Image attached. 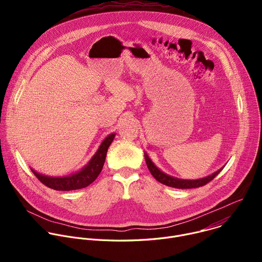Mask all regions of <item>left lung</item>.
<instances>
[{
    "label": "left lung",
    "mask_w": 262,
    "mask_h": 262,
    "mask_svg": "<svg viewBox=\"0 0 262 262\" xmlns=\"http://www.w3.org/2000/svg\"><path fill=\"white\" fill-rule=\"evenodd\" d=\"M145 161H146L149 171H150L152 176L159 182H161L165 185H168V186H172V188H176V189H194V188H199V186H203L206 183H208L209 181H211L223 169L222 168V169L217 170L216 172L212 173L211 175L206 176L204 178H200V179H196V180H188V179H179V178H176V177H173V176H170V175L164 173L151 162V160L149 159L147 154H145Z\"/></svg>",
    "instance_id": "8db88e82"
}]
</instances>
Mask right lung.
Here are the masks:
<instances>
[{"label":"right lung","instance_id":"right-lung-1","mask_svg":"<svg viewBox=\"0 0 262 262\" xmlns=\"http://www.w3.org/2000/svg\"><path fill=\"white\" fill-rule=\"evenodd\" d=\"M114 138H115V134L108 135L102 141L99 148L97 149L96 154L92 157L89 163L82 170L73 174H70L68 176L51 177V176H47L36 172L33 169L31 170L34 173V175L50 189H53L56 191H72V190L84 189L89 184H91L101 172L104 161H105L107 148L110 147L111 143L113 142Z\"/></svg>","mask_w":262,"mask_h":262}]
</instances>
